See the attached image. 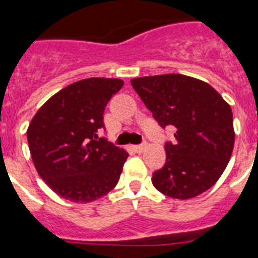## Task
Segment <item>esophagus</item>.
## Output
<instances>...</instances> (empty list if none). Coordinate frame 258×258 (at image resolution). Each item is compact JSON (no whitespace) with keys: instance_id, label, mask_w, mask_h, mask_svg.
<instances>
[{"instance_id":"34e87169","label":"esophagus","mask_w":258,"mask_h":258,"mask_svg":"<svg viewBox=\"0 0 258 258\" xmlns=\"http://www.w3.org/2000/svg\"><path fill=\"white\" fill-rule=\"evenodd\" d=\"M147 149V145H139V146H135V147H134V150H135V151H137V153H143V151H145V150Z\"/></svg>"}]
</instances>
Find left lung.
Wrapping results in <instances>:
<instances>
[{
  "label": "left lung",
  "mask_w": 258,
  "mask_h": 258,
  "mask_svg": "<svg viewBox=\"0 0 258 258\" xmlns=\"http://www.w3.org/2000/svg\"><path fill=\"white\" fill-rule=\"evenodd\" d=\"M131 84L162 127L176 128L175 142L165 146V166L153 174L154 187L176 200L209 190L234 147L230 105L208 83L186 75L145 76Z\"/></svg>",
  "instance_id": "8db88e82"
}]
</instances>
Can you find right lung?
I'll return each instance as SVG.
<instances>
[{"mask_svg":"<svg viewBox=\"0 0 258 258\" xmlns=\"http://www.w3.org/2000/svg\"><path fill=\"white\" fill-rule=\"evenodd\" d=\"M120 79L89 78L49 97L29 123L26 137L38 175L57 196L89 204L116 186L128 153L97 131Z\"/></svg>","mask_w":258,"mask_h":258,"instance_id":"1","label":"right lung"}]
</instances>
